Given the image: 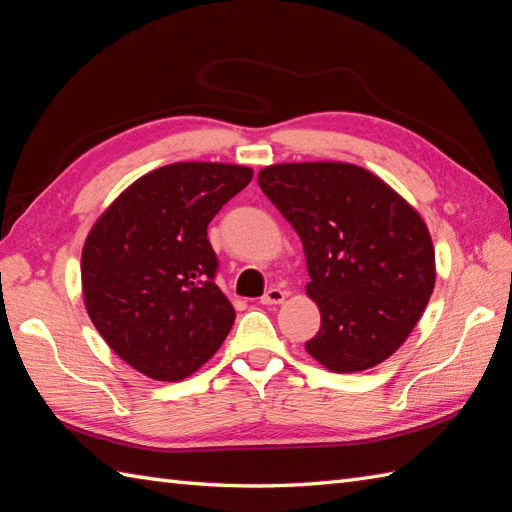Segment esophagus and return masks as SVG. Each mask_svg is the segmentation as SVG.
Returning a JSON list of instances; mask_svg holds the SVG:
<instances>
[{
    "mask_svg": "<svg viewBox=\"0 0 512 512\" xmlns=\"http://www.w3.org/2000/svg\"><path fill=\"white\" fill-rule=\"evenodd\" d=\"M285 301V292L281 288H268L266 294L261 296V305H279Z\"/></svg>",
    "mask_w": 512,
    "mask_h": 512,
    "instance_id": "34e87169",
    "label": "esophagus"
}]
</instances>
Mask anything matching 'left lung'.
<instances>
[{
	"instance_id": "left-lung-1",
	"label": "left lung",
	"mask_w": 512,
	"mask_h": 512,
	"mask_svg": "<svg viewBox=\"0 0 512 512\" xmlns=\"http://www.w3.org/2000/svg\"><path fill=\"white\" fill-rule=\"evenodd\" d=\"M299 233L307 294L320 307L307 353L334 373L388 360L434 290V246L423 218L382 178L351 163H281L257 176Z\"/></svg>"
}]
</instances>
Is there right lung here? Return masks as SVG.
<instances>
[{"mask_svg": "<svg viewBox=\"0 0 512 512\" xmlns=\"http://www.w3.org/2000/svg\"><path fill=\"white\" fill-rule=\"evenodd\" d=\"M251 178L229 163L163 165L93 224L80 261L87 312L139 373L178 382L229 336L235 310L216 285L207 227Z\"/></svg>", "mask_w": 512, "mask_h": 512, "instance_id": "obj_1", "label": "right lung"}]
</instances>
